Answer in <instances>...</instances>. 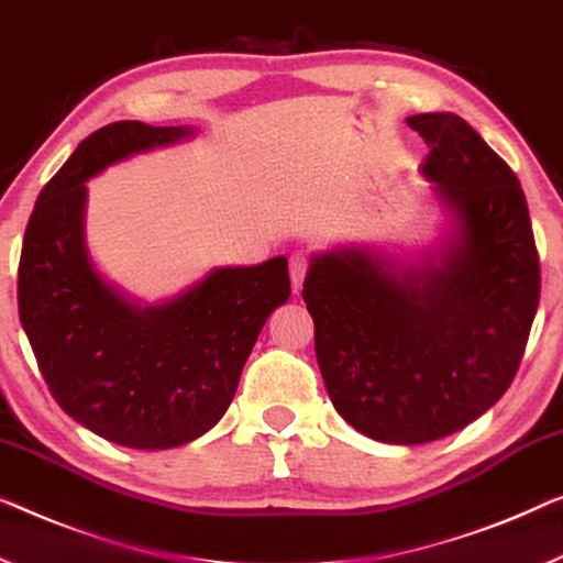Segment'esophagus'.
<instances>
[{"label":"esophagus","instance_id":"34e87169","mask_svg":"<svg viewBox=\"0 0 563 563\" xmlns=\"http://www.w3.org/2000/svg\"><path fill=\"white\" fill-rule=\"evenodd\" d=\"M306 271H308V257L303 253L290 255V283H292V292H300L306 280Z\"/></svg>","mask_w":563,"mask_h":563}]
</instances>
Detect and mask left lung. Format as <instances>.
Wrapping results in <instances>:
<instances>
[{
  "mask_svg": "<svg viewBox=\"0 0 563 563\" xmlns=\"http://www.w3.org/2000/svg\"><path fill=\"white\" fill-rule=\"evenodd\" d=\"M407 123L430 146L419 174L448 232L417 263L374 245L316 253L303 283L335 412L391 444L448 438L488 412L514 382L541 296L510 166L455 113Z\"/></svg>",
  "mask_w": 563,
  "mask_h": 563,
  "instance_id": "1",
  "label": "left lung"
}]
</instances>
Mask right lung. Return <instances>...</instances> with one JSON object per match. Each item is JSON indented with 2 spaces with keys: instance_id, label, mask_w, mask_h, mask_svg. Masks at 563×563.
<instances>
[{
  "instance_id": "add662e5",
  "label": "right lung",
  "mask_w": 563,
  "mask_h": 563,
  "mask_svg": "<svg viewBox=\"0 0 563 563\" xmlns=\"http://www.w3.org/2000/svg\"><path fill=\"white\" fill-rule=\"evenodd\" d=\"M195 133L141 121L103 125L45 184L24 230L16 300L40 372L75 422L133 450L179 448L212 430L267 316L290 298L283 255L214 267L158 303L131 298L96 267L86 184Z\"/></svg>"
}]
</instances>
